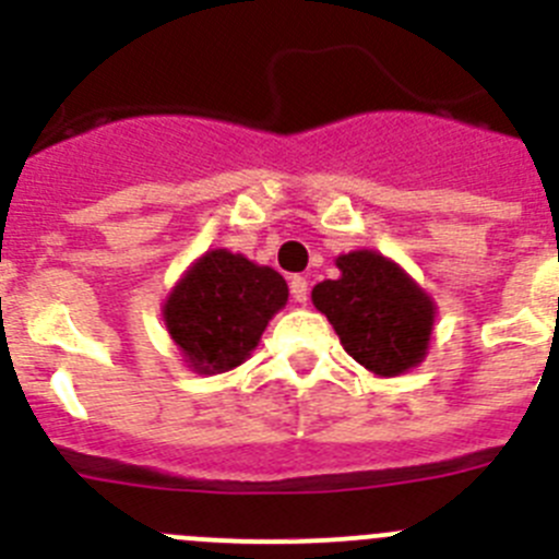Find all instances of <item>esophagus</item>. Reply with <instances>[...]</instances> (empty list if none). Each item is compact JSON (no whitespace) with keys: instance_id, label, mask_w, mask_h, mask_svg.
I'll use <instances>...</instances> for the list:
<instances>
[{"instance_id":"34e87169","label":"esophagus","mask_w":559,"mask_h":559,"mask_svg":"<svg viewBox=\"0 0 559 559\" xmlns=\"http://www.w3.org/2000/svg\"><path fill=\"white\" fill-rule=\"evenodd\" d=\"M290 296H294L299 305L308 302V280H305V276H290Z\"/></svg>"}]
</instances>
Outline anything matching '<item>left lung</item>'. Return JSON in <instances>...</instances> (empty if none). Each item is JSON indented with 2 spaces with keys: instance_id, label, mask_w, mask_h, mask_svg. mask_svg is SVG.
Listing matches in <instances>:
<instances>
[{
  "instance_id": "1",
  "label": "left lung",
  "mask_w": 559,
  "mask_h": 559,
  "mask_svg": "<svg viewBox=\"0 0 559 559\" xmlns=\"http://www.w3.org/2000/svg\"><path fill=\"white\" fill-rule=\"evenodd\" d=\"M335 265L338 280H324L310 296L344 349L380 378L417 367L431 344L437 313L431 296L397 263L372 249L341 254Z\"/></svg>"
}]
</instances>
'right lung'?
Listing matches in <instances>:
<instances>
[{
	"mask_svg": "<svg viewBox=\"0 0 559 559\" xmlns=\"http://www.w3.org/2000/svg\"><path fill=\"white\" fill-rule=\"evenodd\" d=\"M285 302L288 285L274 269L212 249L176 283L162 316L187 364L201 374H218L249 358Z\"/></svg>",
	"mask_w": 559,
	"mask_h": 559,
	"instance_id": "add662e5",
	"label": "right lung"
}]
</instances>
